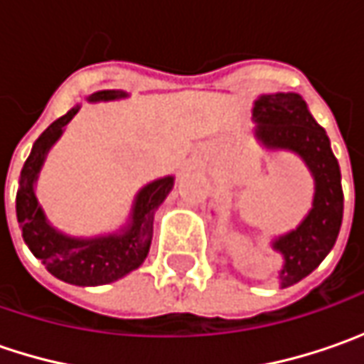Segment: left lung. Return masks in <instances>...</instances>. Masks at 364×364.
<instances>
[{
  "mask_svg": "<svg viewBox=\"0 0 364 364\" xmlns=\"http://www.w3.org/2000/svg\"><path fill=\"white\" fill-rule=\"evenodd\" d=\"M253 123L261 146L298 156L314 178V198L308 215L296 229L272 239V249L282 255L277 282L289 287L314 272L336 243L344 208L341 168L328 135L298 92L257 97Z\"/></svg>",
  "mask_w": 364,
  "mask_h": 364,
  "instance_id": "8db88e82",
  "label": "left lung"
}]
</instances>
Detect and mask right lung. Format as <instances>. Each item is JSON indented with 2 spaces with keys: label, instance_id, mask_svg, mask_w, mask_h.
<instances>
[{
  "label": "right lung",
  "instance_id": "add662e5",
  "mask_svg": "<svg viewBox=\"0 0 364 364\" xmlns=\"http://www.w3.org/2000/svg\"><path fill=\"white\" fill-rule=\"evenodd\" d=\"M127 97L125 91L113 89L92 92L87 101L107 103ZM78 109L80 105L73 107L36 139L21 168L16 215L26 245L54 277L73 286H105L125 277L146 261L154 235V215L174 188V176L158 178L135 194L129 218L119 231L97 237H73L56 229L36 196V182L48 151L60 139L64 127L77 115Z\"/></svg>",
  "mask_w": 364,
  "mask_h": 364
}]
</instances>
